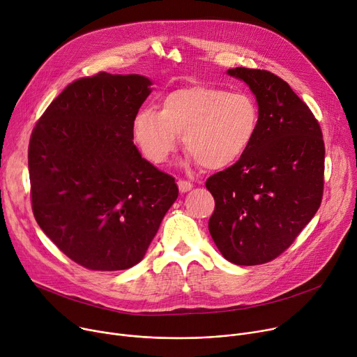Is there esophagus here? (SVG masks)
<instances>
[{
  "mask_svg": "<svg viewBox=\"0 0 357 357\" xmlns=\"http://www.w3.org/2000/svg\"><path fill=\"white\" fill-rule=\"evenodd\" d=\"M177 185H178V190L181 191V193H187V191H190L191 188H193V183L188 181V180H177Z\"/></svg>",
  "mask_w": 357,
  "mask_h": 357,
  "instance_id": "obj_1",
  "label": "esophagus"
}]
</instances>
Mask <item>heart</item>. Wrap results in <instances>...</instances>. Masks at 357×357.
I'll use <instances>...</instances> for the list:
<instances>
[{"label": "heart", "mask_w": 357, "mask_h": 357, "mask_svg": "<svg viewBox=\"0 0 357 357\" xmlns=\"http://www.w3.org/2000/svg\"><path fill=\"white\" fill-rule=\"evenodd\" d=\"M260 112L248 93L213 86L172 91L161 109L142 108L131 123L132 140L146 160L162 166L181 143L188 160L207 170L231 167L250 149Z\"/></svg>", "instance_id": "heart-1"}]
</instances>
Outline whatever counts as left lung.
<instances>
[{
  "mask_svg": "<svg viewBox=\"0 0 357 357\" xmlns=\"http://www.w3.org/2000/svg\"><path fill=\"white\" fill-rule=\"evenodd\" d=\"M256 96L255 140L231 167L207 178L217 249L238 266L279 257L320 207L324 143L319 121L284 79L266 70L230 68Z\"/></svg>",
  "mask_w": 357,
  "mask_h": 357,
  "instance_id": "obj_1",
  "label": "left lung"
}]
</instances>
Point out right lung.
I'll return each mask as SVG.
<instances>
[{"mask_svg": "<svg viewBox=\"0 0 357 357\" xmlns=\"http://www.w3.org/2000/svg\"><path fill=\"white\" fill-rule=\"evenodd\" d=\"M150 86L139 74L78 78L31 132L36 220L67 257L89 270L116 271L142 261L178 196L174 177L132 143L131 123Z\"/></svg>", "mask_w": 357, "mask_h": 357, "instance_id": "1", "label": "right lung"}]
</instances>
